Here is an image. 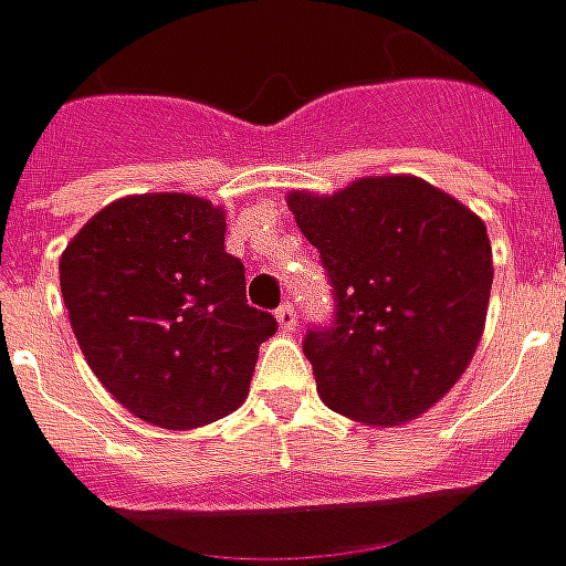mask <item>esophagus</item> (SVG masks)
Returning a JSON list of instances; mask_svg holds the SVG:
<instances>
[{
  "label": "esophagus",
  "instance_id": "obj_1",
  "mask_svg": "<svg viewBox=\"0 0 566 566\" xmlns=\"http://www.w3.org/2000/svg\"><path fill=\"white\" fill-rule=\"evenodd\" d=\"M276 321H280V327H283V331H295V324H298V315H295L293 302H283V305L276 308Z\"/></svg>",
  "mask_w": 566,
  "mask_h": 566
}]
</instances>
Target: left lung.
<instances>
[{
  "label": "left lung",
  "instance_id": "obj_1",
  "mask_svg": "<svg viewBox=\"0 0 566 566\" xmlns=\"http://www.w3.org/2000/svg\"><path fill=\"white\" fill-rule=\"evenodd\" d=\"M290 207L334 295L331 324L302 339L321 400L365 424L422 416L467 371L485 327V223L412 176L359 179L334 198L295 191Z\"/></svg>",
  "mask_w": 566,
  "mask_h": 566
}]
</instances>
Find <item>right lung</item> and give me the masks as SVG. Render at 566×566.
Instances as JSON below:
<instances>
[{"label":"right lung","instance_id":"obj_1","mask_svg":"<svg viewBox=\"0 0 566 566\" xmlns=\"http://www.w3.org/2000/svg\"><path fill=\"white\" fill-rule=\"evenodd\" d=\"M223 235L227 213L205 198L135 195L103 207L59 261L84 359L144 422L182 431L232 412L276 331Z\"/></svg>","mask_w":566,"mask_h":566}]
</instances>
